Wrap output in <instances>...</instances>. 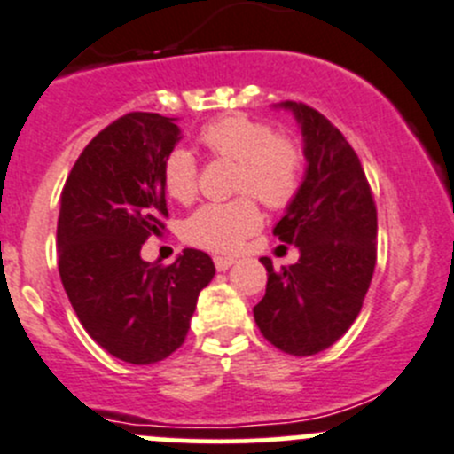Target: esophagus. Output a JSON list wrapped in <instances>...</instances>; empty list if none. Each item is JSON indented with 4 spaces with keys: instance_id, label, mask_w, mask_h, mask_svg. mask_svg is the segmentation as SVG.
I'll list each match as a JSON object with an SVG mask.
<instances>
[{
    "instance_id": "1",
    "label": "esophagus",
    "mask_w": 454,
    "mask_h": 454,
    "mask_svg": "<svg viewBox=\"0 0 454 454\" xmlns=\"http://www.w3.org/2000/svg\"><path fill=\"white\" fill-rule=\"evenodd\" d=\"M232 263H235V259H232V257H215V268H217L219 272L228 270Z\"/></svg>"
}]
</instances>
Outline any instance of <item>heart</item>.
<instances>
[{
  "label": "heart",
  "instance_id": "b5f03b06",
  "mask_svg": "<svg viewBox=\"0 0 454 454\" xmlns=\"http://www.w3.org/2000/svg\"><path fill=\"white\" fill-rule=\"evenodd\" d=\"M201 144L215 157L235 161L237 192H250L268 208H284L297 195L303 175V153L288 135L248 115H226L210 121L200 133ZM164 188L173 200L188 201L197 191V160L192 151L177 146L166 155ZM262 223L257 206L248 197L228 204H206L188 217L186 239L201 248L231 253Z\"/></svg>",
  "mask_w": 454,
  "mask_h": 454
}]
</instances>
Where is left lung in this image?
I'll return each mask as SVG.
<instances>
[{"mask_svg":"<svg viewBox=\"0 0 454 454\" xmlns=\"http://www.w3.org/2000/svg\"><path fill=\"white\" fill-rule=\"evenodd\" d=\"M272 108L288 110L301 130V186L272 231L297 246L299 262L275 272L270 259H259L268 284L253 312L275 348L310 357L344 337L362 310L377 262V210L344 135L306 104Z\"/></svg>","mask_w":454,"mask_h":454,"instance_id":"1","label":"left lung"}]
</instances>
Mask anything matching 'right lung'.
Segmentation results:
<instances>
[{
  "mask_svg": "<svg viewBox=\"0 0 454 454\" xmlns=\"http://www.w3.org/2000/svg\"><path fill=\"white\" fill-rule=\"evenodd\" d=\"M179 139L175 117L129 113L83 148L61 191L57 246L70 306L106 353L135 366L184 344L215 277L213 259L195 248L166 268L142 259L168 215L161 168Z\"/></svg>",
  "mask_w": 454,
  "mask_h": 454,
  "instance_id": "1",
  "label": "right lung"
}]
</instances>
